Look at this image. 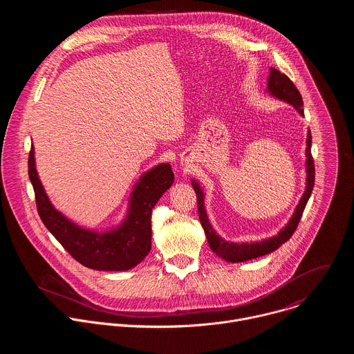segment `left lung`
<instances>
[{
  "mask_svg": "<svg viewBox=\"0 0 354 354\" xmlns=\"http://www.w3.org/2000/svg\"><path fill=\"white\" fill-rule=\"evenodd\" d=\"M268 89L272 95H274L276 97H279L281 100H286V102L292 105L301 115H304L301 93L298 92V89L295 88L292 81L286 74L280 73L276 68H270V75L268 80ZM311 140H313L311 131H308V136H307V174L308 175H307L306 192H304V194H302L299 203H298L291 220L288 221V224L277 235H274L273 238H269V239H263L262 242L234 243V242H227L223 238H220L214 232V230L212 228V225L207 220V214H206L205 206H203V192H201L197 182H194V180L192 182V186H193L196 197H197L198 218H200L201 225H203V228H205L209 246L216 255H218L220 258H223L228 262H232V263L245 262V261H250V259H255V258L270 254V252L276 250L280 245H283L286 241H288L291 238V235L294 234V231L298 227V223L302 217V213H304L307 201L314 189L315 165H314V158L311 154Z\"/></svg>",
  "mask_w": 354,
  "mask_h": 354,
  "instance_id": "left-lung-1",
  "label": "left lung"
}]
</instances>
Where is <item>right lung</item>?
<instances>
[{"mask_svg":"<svg viewBox=\"0 0 354 354\" xmlns=\"http://www.w3.org/2000/svg\"><path fill=\"white\" fill-rule=\"evenodd\" d=\"M28 168L37 213L43 224L77 262L93 270L122 272L137 266L148 255L151 213L160 197L174 183L169 164H161L141 176L131 194L126 221L119 228L104 234L77 227L52 206L35 168L33 147L29 153Z\"/></svg>","mask_w":354,"mask_h":354,"instance_id":"obj_1","label":"right lung"}]
</instances>
